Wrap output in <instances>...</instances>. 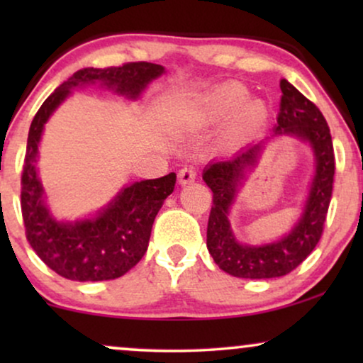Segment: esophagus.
<instances>
[{
	"instance_id": "1",
	"label": "esophagus",
	"mask_w": 363,
	"mask_h": 363,
	"mask_svg": "<svg viewBox=\"0 0 363 363\" xmlns=\"http://www.w3.org/2000/svg\"><path fill=\"white\" fill-rule=\"evenodd\" d=\"M195 178H196V172L195 168L191 167H185L178 172V182H180L182 185H190V183L195 182Z\"/></svg>"
}]
</instances>
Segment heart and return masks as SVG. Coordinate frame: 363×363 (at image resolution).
Segmentation results:
<instances>
[{"instance_id": "obj_1", "label": "heart", "mask_w": 363, "mask_h": 363, "mask_svg": "<svg viewBox=\"0 0 363 363\" xmlns=\"http://www.w3.org/2000/svg\"><path fill=\"white\" fill-rule=\"evenodd\" d=\"M247 97L250 94L245 86L238 82H226L208 92L203 97L201 107L208 117L216 118V121L236 113L233 133L240 135L264 122L267 116L264 104L259 101H247Z\"/></svg>"}]
</instances>
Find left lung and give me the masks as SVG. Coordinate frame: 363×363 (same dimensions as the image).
Here are the masks:
<instances>
[{
	"label": "left lung",
	"mask_w": 363,
	"mask_h": 363,
	"mask_svg": "<svg viewBox=\"0 0 363 363\" xmlns=\"http://www.w3.org/2000/svg\"><path fill=\"white\" fill-rule=\"evenodd\" d=\"M279 86L282 96L274 135H292L309 142L315 157V175L304 213L289 235L269 245H241L228 221L238 188L256 165L261 143L247 147L230 160L213 162L203 172V180L213 191L206 230L208 251L220 269L245 279H271L294 271L319 242L332 198L335 157L330 128L315 104L302 96L291 82L281 79Z\"/></svg>",
	"instance_id": "1"
}]
</instances>
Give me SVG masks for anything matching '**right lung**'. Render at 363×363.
<instances>
[{"label": "right lung", "mask_w": 363, "mask_h": 363, "mask_svg": "<svg viewBox=\"0 0 363 363\" xmlns=\"http://www.w3.org/2000/svg\"><path fill=\"white\" fill-rule=\"evenodd\" d=\"M165 72L160 64L127 62L118 67H86L74 72L39 107L28 133L21 177V213L29 245L41 261L71 281L117 279L145 255L152 225L165 198L175 188L177 175L135 182L97 216L77 221H56L44 203L38 177V145L44 123L52 112L81 86L106 87L128 99H137L148 82Z\"/></svg>", "instance_id": "add662e5"}]
</instances>
